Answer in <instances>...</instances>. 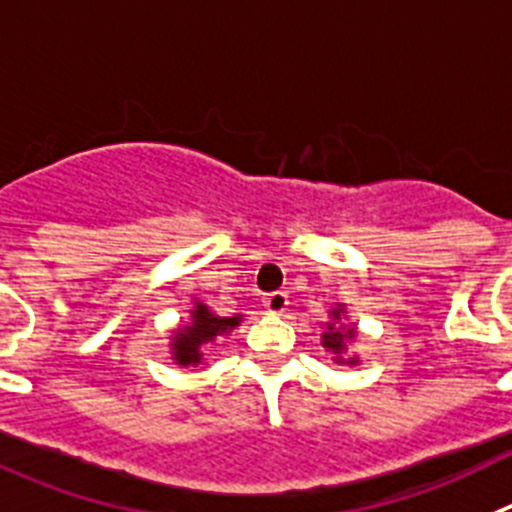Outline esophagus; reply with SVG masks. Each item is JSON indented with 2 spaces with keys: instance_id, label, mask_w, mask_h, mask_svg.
Masks as SVG:
<instances>
[{
  "instance_id": "esophagus-1",
  "label": "esophagus",
  "mask_w": 512,
  "mask_h": 512,
  "mask_svg": "<svg viewBox=\"0 0 512 512\" xmlns=\"http://www.w3.org/2000/svg\"><path fill=\"white\" fill-rule=\"evenodd\" d=\"M262 306L267 308V313H283L285 306H288V296H285L283 290L267 293V296L262 298Z\"/></svg>"
}]
</instances>
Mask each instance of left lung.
I'll return each instance as SVG.
<instances>
[{"mask_svg": "<svg viewBox=\"0 0 512 512\" xmlns=\"http://www.w3.org/2000/svg\"><path fill=\"white\" fill-rule=\"evenodd\" d=\"M342 313L344 306H336L334 311H331V316H334V321H339L342 319ZM349 339H354V329H344V326L339 324H326V331L321 334V342H324V347L329 349L331 354H336V362L357 365V357H344V349H347Z\"/></svg>", "mask_w": 512, "mask_h": 512, "instance_id": "8db88e82", "label": "left lung"}]
</instances>
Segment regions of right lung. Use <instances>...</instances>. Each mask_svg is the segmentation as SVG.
I'll return each instance as SVG.
<instances>
[{
	"label": "right lung",
	"mask_w": 512,
	"mask_h": 512,
	"mask_svg": "<svg viewBox=\"0 0 512 512\" xmlns=\"http://www.w3.org/2000/svg\"><path fill=\"white\" fill-rule=\"evenodd\" d=\"M239 316H229V319H222V316H216L211 313L204 303H196L193 308V321L181 329L173 339V359H176L178 365H199L201 362V344L214 342L216 336L227 334L229 329L239 324Z\"/></svg>",
	"instance_id": "obj_1"
}]
</instances>
